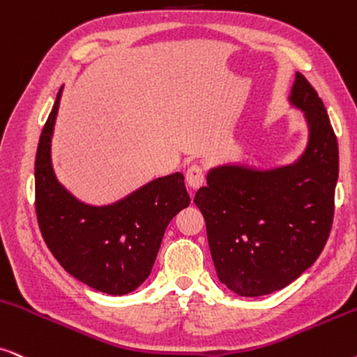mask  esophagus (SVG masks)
Masks as SVG:
<instances>
[{
    "label": "esophagus",
    "mask_w": 357,
    "mask_h": 357,
    "mask_svg": "<svg viewBox=\"0 0 357 357\" xmlns=\"http://www.w3.org/2000/svg\"><path fill=\"white\" fill-rule=\"evenodd\" d=\"M185 178H187V183L190 188L193 190L200 188L202 185L205 183V172H203L202 165H197V164L190 165L187 174H185Z\"/></svg>",
    "instance_id": "obj_1"
}]
</instances>
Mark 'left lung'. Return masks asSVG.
Returning a JSON list of instances; mask_svg holds the SVG:
<instances>
[{
	"label": "left lung",
	"mask_w": 357,
	"mask_h": 357,
	"mask_svg": "<svg viewBox=\"0 0 357 357\" xmlns=\"http://www.w3.org/2000/svg\"><path fill=\"white\" fill-rule=\"evenodd\" d=\"M289 100L308 124L303 154L271 170L220 165L193 198L206 221L218 279L241 297L269 295L298 279L331 231L340 169L335 131L302 73H295Z\"/></svg>",
	"instance_id": "8db88e82"
}]
</instances>
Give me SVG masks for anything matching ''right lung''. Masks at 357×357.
Returning <instances> with one entry per match:
<instances>
[{
  "label": "right lung",
  "instance_id": "obj_1",
  "mask_svg": "<svg viewBox=\"0 0 357 357\" xmlns=\"http://www.w3.org/2000/svg\"><path fill=\"white\" fill-rule=\"evenodd\" d=\"M62 88L36 154V215L43 238L68 274L109 295L136 290L151 274L170 220L190 205L183 175L159 177L113 205L91 206L59 183L50 141Z\"/></svg>",
  "mask_w": 357,
  "mask_h": 357
}]
</instances>
